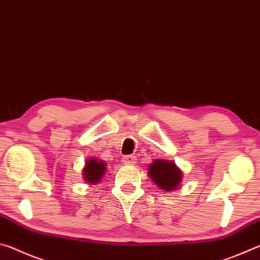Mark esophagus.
<instances>
[{
  "label": "esophagus",
  "mask_w": 260,
  "mask_h": 260,
  "mask_svg": "<svg viewBox=\"0 0 260 260\" xmlns=\"http://www.w3.org/2000/svg\"><path fill=\"white\" fill-rule=\"evenodd\" d=\"M135 159H136L135 156L129 155V156H124V158H122V161H124L125 164H134Z\"/></svg>",
  "instance_id": "obj_1"
}]
</instances>
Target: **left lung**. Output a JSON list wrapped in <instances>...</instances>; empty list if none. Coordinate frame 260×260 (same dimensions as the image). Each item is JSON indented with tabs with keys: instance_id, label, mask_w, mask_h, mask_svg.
I'll return each mask as SVG.
<instances>
[{
	"instance_id": "8db88e82",
	"label": "left lung",
	"mask_w": 260,
	"mask_h": 260,
	"mask_svg": "<svg viewBox=\"0 0 260 260\" xmlns=\"http://www.w3.org/2000/svg\"><path fill=\"white\" fill-rule=\"evenodd\" d=\"M149 177L162 190L171 191L181 182L182 173L173 161L157 159L149 167Z\"/></svg>"
}]
</instances>
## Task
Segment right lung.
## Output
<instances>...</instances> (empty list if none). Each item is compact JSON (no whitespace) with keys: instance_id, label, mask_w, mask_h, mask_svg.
<instances>
[{"instance_id":"right-lung-1","label":"right lung","mask_w":260,"mask_h":260,"mask_svg":"<svg viewBox=\"0 0 260 260\" xmlns=\"http://www.w3.org/2000/svg\"><path fill=\"white\" fill-rule=\"evenodd\" d=\"M105 165L102 160H98L95 158H90L86 162L85 169H83V179L89 183H96L102 179L105 173Z\"/></svg>"}]
</instances>
